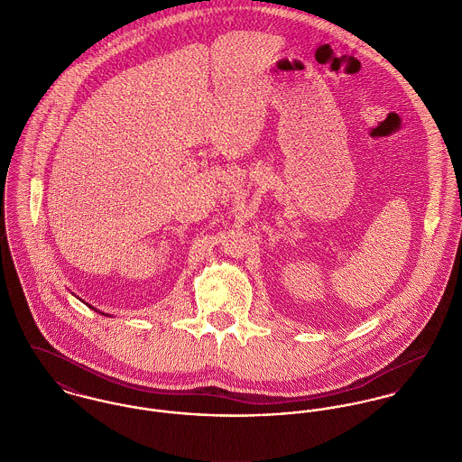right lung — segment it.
<instances>
[{"instance_id": "obj_1", "label": "right lung", "mask_w": 462, "mask_h": 462, "mask_svg": "<svg viewBox=\"0 0 462 462\" xmlns=\"http://www.w3.org/2000/svg\"><path fill=\"white\" fill-rule=\"evenodd\" d=\"M87 306H88V308H92L90 304H87ZM92 310H94V311H97V313H101V311H99V310H96V308H92ZM101 315H105V313H101Z\"/></svg>"}]
</instances>
